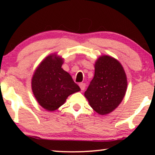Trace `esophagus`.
Returning <instances> with one entry per match:
<instances>
[{
  "mask_svg": "<svg viewBox=\"0 0 155 155\" xmlns=\"http://www.w3.org/2000/svg\"><path fill=\"white\" fill-rule=\"evenodd\" d=\"M79 86H80V89H81V90H84V89H85L86 84H85V83H83V82H81V83L79 84Z\"/></svg>",
  "mask_w": 155,
  "mask_h": 155,
  "instance_id": "obj_1",
  "label": "esophagus"
}]
</instances>
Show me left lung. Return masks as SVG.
<instances>
[{"label":"left lung","mask_w":155,"mask_h":155,"mask_svg":"<svg viewBox=\"0 0 155 155\" xmlns=\"http://www.w3.org/2000/svg\"><path fill=\"white\" fill-rule=\"evenodd\" d=\"M126 74L117 59L103 55L94 63V75L84 97L90 107L100 115L115 110L126 94Z\"/></svg>","instance_id":"1"}]
</instances>
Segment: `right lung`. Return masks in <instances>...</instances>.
<instances>
[{
	"label": "right lung",
	"instance_id": "right-lung-1",
	"mask_svg": "<svg viewBox=\"0 0 155 155\" xmlns=\"http://www.w3.org/2000/svg\"><path fill=\"white\" fill-rule=\"evenodd\" d=\"M63 62L62 57L56 54L48 55L39 63L31 78L34 96L47 111L58 109L69 95L80 90L71 75L61 68Z\"/></svg>",
	"mask_w": 155,
	"mask_h": 155
}]
</instances>
